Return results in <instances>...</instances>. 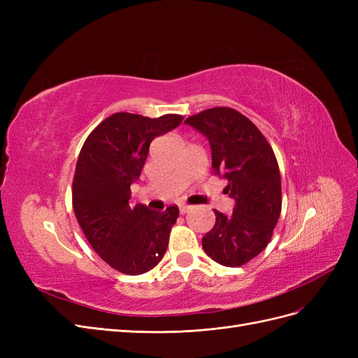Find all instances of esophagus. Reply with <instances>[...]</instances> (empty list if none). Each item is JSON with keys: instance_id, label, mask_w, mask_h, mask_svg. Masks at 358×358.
Wrapping results in <instances>:
<instances>
[{"instance_id": "34e87169", "label": "esophagus", "mask_w": 358, "mask_h": 358, "mask_svg": "<svg viewBox=\"0 0 358 358\" xmlns=\"http://www.w3.org/2000/svg\"><path fill=\"white\" fill-rule=\"evenodd\" d=\"M192 209V206H189V204H180L179 206V210H180V213L183 215V213H187V212H189Z\"/></svg>"}]
</instances>
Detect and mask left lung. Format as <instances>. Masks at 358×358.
Segmentation results:
<instances>
[{
    "instance_id": "left-lung-1",
    "label": "left lung",
    "mask_w": 358,
    "mask_h": 358,
    "mask_svg": "<svg viewBox=\"0 0 358 358\" xmlns=\"http://www.w3.org/2000/svg\"><path fill=\"white\" fill-rule=\"evenodd\" d=\"M185 124L209 138L212 167L229 180L233 213L216 209L213 229L203 237L204 252L225 267H241L266 249L280 209V173L272 146L254 122L231 107H212Z\"/></svg>"
}]
</instances>
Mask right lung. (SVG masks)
I'll return each instance as SVG.
<instances>
[{
	"mask_svg": "<svg viewBox=\"0 0 358 358\" xmlns=\"http://www.w3.org/2000/svg\"><path fill=\"white\" fill-rule=\"evenodd\" d=\"M183 116L148 117L119 112L96 125L80 149L73 178L76 220L103 262L125 275H142L164 257L179 209L131 206L149 145L180 125Z\"/></svg>",
	"mask_w": 358,
	"mask_h": 358,
	"instance_id": "add662e5",
	"label": "right lung"
}]
</instances>
